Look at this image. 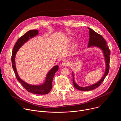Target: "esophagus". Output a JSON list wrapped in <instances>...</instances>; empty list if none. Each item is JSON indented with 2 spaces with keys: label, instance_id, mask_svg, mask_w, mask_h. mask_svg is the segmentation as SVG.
I'll return each instance as SVG.
<instances>
[{
  "label": "esophagus",
  "instance_id": "1",
  "mask_svg": "<svg viewBox=\"0 0 121 121\" xmlns=\"http://www.w3.org/2000/svg\"><path fill=\"white\" fill-rule=\"evenodd\" d=\"M69 65V63L68 61H65L62 63V65L63 66H67Z\"/></svg>",
  "mask_w": 121,
  "mask_h": 121
}]
</instances>
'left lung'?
<instances>
[{
    "mask_svg": "<svg viewBox=\"0 0 121 121\" xmlns=\"http://www.w3.org/2000/svg\"><path fill=\"white\" fill-rule=\"evenodd\" d=\"M90 31V38L89 42L88 43V48L92 47H97L100 48L102 53L104 55V59L106 63V68L105 73L103 75L102 78L98 82L92 84L91 85L87 86V87H80L78 86L75 81L74 80V75L73 72H72L73 76V82L74 87L78 90L81 91H90L93 90L95 89L98 88L99 86L104 81L105 78L107 76L109 71V64H110V51L109 49L108 45H107V43L103 37L96 32L91 28L88 27Z\"/></svg>",
    "mask_w": 121,
    "mask_h": 121,
    "instance_id": "obj_1",
    "label": "left lung"
}]
</instances>
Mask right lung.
<instances>
[{
	"label": "right lung",
	"instance_id": "obj_1",
	"mask_svg": "<svg viewBox=\"0 0 121 121\" xmlns=\"http://www.w3.org/2000/svg\"><path fill=\"white\" fill-rule=\"evenodd\" d=\"M39 33L37 30H32L27 31L23 36L20 37L16 42L12 51L11 61L12 67L16 78L22 85L23 87L29 92L38 95H45L48 94L52 89V81L55 73L58 70V66L55 65L48 72L44 82L40 85H32L27 83L22 80L18 75L15 65V56L16 53L19 49L30 39L36 36Z\"/></svg>",
	"mask_w": 121,
	"mask_h": 121
}]
</instances>
